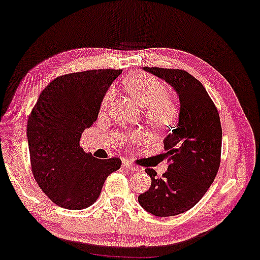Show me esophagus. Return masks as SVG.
<instances>
[{"label": "esophagus", "mask_w": 260, "mask_h": 260, "mask_svg": "<svg viewBox=\"0 0 260 260\" xmlns=\"http://www.w3.org/2000/svg\"><path fill=\"white\" fill-rule=\"evenodd\" d=\"M123 169L125 170H130V171H138V167H136L134 164H130L129 161H124L123 162Z\"/></svg>", "instance_id": "34e87169"}]
</instances>
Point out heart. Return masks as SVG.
<instances>
[{"label": "heart", "mask_w": 260, "mask_h": 260, "mask_svg": "<svg viewBox=\"0 0 260 260\" xmlns=\"http://www.w3.org/2000/svg\"><path fill=\"white\" fill-rule=\"evenodd\" d=\"M123 86L144 107V118L150 125L166 129L174 124L179 114L178 105L160 80L143 72H134L123 80ZM113 96V91H106L101 101L102 110L110 107Z\"/></svg>", "instance_id": "heart-1"}]
</instances>
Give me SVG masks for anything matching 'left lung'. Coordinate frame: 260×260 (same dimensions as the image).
<instances>
[{
    "instance_id": "obj_1",
    "label": "left lung",
    "mask_w": 260,
    "mask_h": 260,
    "mask_svg": "<svg viewBox=\"0 0 260 260\" xmlns=\"http://www.w3.org/2000/svg\"><path fill=\"white\" fill-rule=\"evenodd\" d=\"M144 70L173 87L180 111L177 127L164 138L167 172L158 178L154 170H145L151 187L139 195L138 202L154 216H175L193 208L214 182L221 162V121L206 88L188 72Z\"/></svg>"
}]
</instances>
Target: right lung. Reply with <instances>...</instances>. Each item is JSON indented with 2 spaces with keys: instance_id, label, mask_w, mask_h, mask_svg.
<instances>
[{
  "instance_id": "1",
  "label": "right lung",
  "mask_w": 260,
  "mask_h": 260,
  "mask_svg": "<svg viewBox=\"0 0 260 260\" xmlns=\"http://www.w3.org/2000/svg\"><path fill=\"white\" fill-rule=\"evenodd\" d=\"M122 70L61 75L46 86L29 119L26 135L32 174L55 205L85 209L96 201L118 158L101 160L80 146L83 130L96 121L103 95Z\"/></svg>"
}]
</instances>
